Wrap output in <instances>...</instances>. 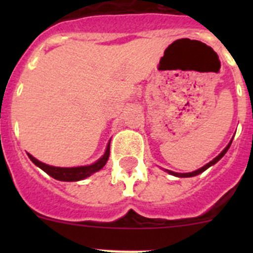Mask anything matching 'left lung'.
I'll return each mask as SVG.
<instances>
[{
	"label": "left lung",
	"instance_id": "1",
	"mask_svg": "<svg viewBox=\"0 0 253 253\" xmlns=\"http://www.w3.org/2000/svg\"><path fill=\"white\" fill-rule=\"evenodd\" d=\"M233 139H234V137H233V138H231V141L229 142V144L226 145V147L224 148L223 150H221V153H220V154L218 155V157H215V158H214V159L211 160V162H209L208 164H206L205 167L200 168V169H198V170H195V171H192V172H183V174H182V172H175V171H170V170H167V169H165V171H167V172H169L170 175H174V176H176V177H192V176H197V175L202 174L203 171H206V170L208 169V168H211V165L216 164V163H218L219 160H220L221 158H223L224 155H225V153L228 152V149H229V148H230V145H231V142H233Z\"/></svg>",
	"mask_w": 253,
	"mask_h": 253
}]
</instances>
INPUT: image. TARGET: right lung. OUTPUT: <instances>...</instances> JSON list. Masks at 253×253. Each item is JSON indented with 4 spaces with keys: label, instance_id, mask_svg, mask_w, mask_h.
Segmentation results:
<instances>
[{
    "label": "right lung",
    "instance_id": "right-lung-1",
    "mask_svg": "<svg viewBox=\"0 0 253 253\" xmlns=\"http://www.w3.org/2000/svg\"><path fill=\"white\" fill-rule=\"evenodd\" d=\"M109 155H110V142L106 145L105 153L103 154V157L99 158L95 163L90 165H84V167H76V168H60V167H52V165H47L45 163L39 162L38 159H35L32 154L28 153V157L29 159L34 163L37 167H39L42 171L46 172L47 175H50L51 177L56 178V180L60 181H81L84 178L89 177L90 175H93L94 172L99 171L100 169H103L105 167L106 162L109 159Z\"/></svg>",
    "mask_w": 253,
    "mask_h": 253
}]
</instances>
